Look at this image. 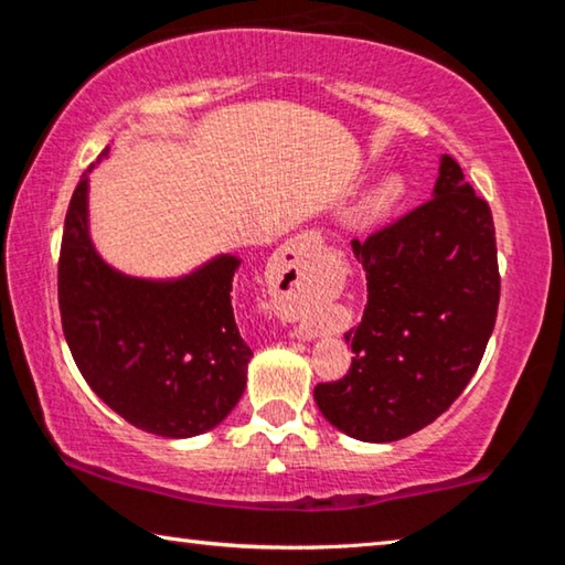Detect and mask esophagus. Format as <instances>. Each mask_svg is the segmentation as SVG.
<instances>
[{"label":"esophagus","instance_id":"1","mask_svg":"<svg viewBox=\"0 0 565 565\" xmlns=\"http://www.w3.org/2000/svg\"><path fill=\"white\" fill-rule=\"evenodd\" d=\"M321 252V236L317 232H303L286 242L276 256L271 259V274L274 279L284 284L296 299L299 296H309L313 291V262ZM296 337L299 339H313L317 337V329L309 319L299 321L296 327Z\"/></svg>","mask_w":565,"mask_h":565}]
</instances>
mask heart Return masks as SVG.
I'll list each match as a JSON object with an SVG mask.
<instances>
[{
    "mask_svg": "<svg viewBox=\"0 0 565 565\" xmlns=\"http://www.w3.org/2000/svg\"><path fill=\"white\" fill-rule=\"evenodd\" d=\"M404 194H406L404 179L391 174V177L381 179L379 184L371 189V194L366 199V206L374 214H384V212H388V209H394L401 202V199H404Z\"/></svg>",
    "mask_w": 565,
    "mask_h": 565,
    "instance_id": "heart-1",
    "label": "heart"
}]
</instances>
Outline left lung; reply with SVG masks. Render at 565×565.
Wrapping results in <instances>:
<instances>
[{"mask_svg":"<svg viewBox=\"0 0 565 565\" xmlns=\"http://www.w3.org/2000/svg\"><path fill=\"white\" fill-rule=\"evenodd\" d=\"M351 248L369 281L347 333L356 356L313 398L341 434L388 444L441 416L483 359L501 294L493 216L444 154L431 202Z\"/></svg>","mask_w":565,"mask_h":565,"instance_id":"8db88e82","label":"left lung"}]
</instances>
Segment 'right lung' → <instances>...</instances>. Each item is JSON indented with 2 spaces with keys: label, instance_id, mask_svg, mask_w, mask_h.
<instances>
[{
  "label": "right lung",
  "instance_id": "1",
  "mask_svg": "<svg viewBox=\"0 0 565 565\" xmlns=\"http://www.w3.org/2000/svg\"><path fill=\"white\" fill-rule=\"evenodd\" d=\"M109 157V147L102 159ZM66 212L60 311L76 369L104 404L161 438L216 428L246 388L252 349L232 306L242 259L216 254L181 276L147 279L102 259L89 228V174Z\"/></svg>",
  "mask_w": 565,
  "mask_h": 565
}]
</instances>
